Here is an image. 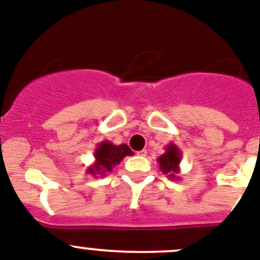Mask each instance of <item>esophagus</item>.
Instances as JSON below:
<instances>
[{
  "mask_svg": "<svg viewBox=\"0 0 260 260\" xmlns=\"http://www.w3.org/2000/svg\"><path fill=\"white\" fill-rule=\"evenodd\" d=\"M146 154H147V150H146V149H144V150L137 151V155H140V156H146Z\"/></svg>",
  "mask_w": 260,
  "mask_h": 260,
  "instance_id": "esophagus-1",
  "label": "esophagus"
}]
</instances>
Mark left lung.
Instances as JSON below:
<instances>
[{
  "instance_id": "1",
  "label": "left lung",
  "mask_w": 260,
  "mask_h": 260,
  "mask_svg": "<svg viewBox=\"0 0 260 260\" xmlns=\"http://www.w3.org/2000/svg\"><path fill=\"white\" fill-rule=\"evenodd\" d=\"M181 151H180L179 147L175 144H168L166 146V151L156 159L158 162L159 168L162 170V172L165 175H167V177L172 180H179L180 177L177 175L180 174V162H181Z\"/></svg>"
}]
</instances>
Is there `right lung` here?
Here are the masks:
<instances>
[{
    "label": "right lung",
    "instance_id": "1",
    "mask_svg": "<svg viewBox=\"0 0 260 260\" xmlns=\"http://www.w3.org/2000/svg\"><path fill=\"white\" fill-rule=\"evenodd\" d=\"M93 155H94V162L86 168V172L92 176L98 177L100 175L102 177L110 174L113 168L119 165L125 156L133 155V151L125 144L114 145L110 141H102L97 145Z\"/></svg>",
    "mask_w": 260,
    "mask_h": 260
}]
</instances>
